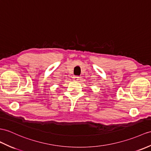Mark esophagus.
Masks as SVG:
<instances>
[{"mask_svg": "<svg viewBox=\"0 0 151 151\" xmlns=\"http://www.w3.org/2000/svg\"><path fill=\"white\" fill-rule=\"evenodd\" d=\"M73 80H74V81H78V80H80V77L78 76H74L73 77Z\"/></svg>", "mask_w": 151, "mask_h": 151, "instance_id": "1", "label": "esophagus"}]
</instances>
